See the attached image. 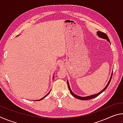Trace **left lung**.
Instances as JSON below:
<instances>
[{
	"label": "left lung",
	"mask_w": 123,
	"mask_h": 123,
	"mask_svg": "<svg viewBox=\"0 0 123 123\" xmlns=\"http://www.w3.org/2000/svg\"><path fill=\"white\" fill-rule=\"evenodd\" d=\"M97 35L99 37H100V38H104V39H106V40L110 43V39H109V37H108V36H107V35H106V34H105V33H104V32H101V31H97ZM112 73H113V72H112V73L111 77H110V80H109V82H108V83H107V85L105 86V88H104L103 89V90L100 92H99L98 93H97V94H93V95H89V96H87V97H80V96H79V95H77L76 94H75V93H74L73 92H72V90H71V89H70V86H69V82H68V81L67 80L68 87V88H69V91H70V94H71L73 95V96H74L75 98H76L78 99H80V100H89V99H91L94 98L98 97L99 95L101 93H103V92H104V91H105L106 89L107 88V87L108 86H109V85L110 83V81H111V80L112 76Z\"/></svg>",
	"instance_id": "8db88e82"
}]
</instances>
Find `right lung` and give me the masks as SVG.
Masks as SVG:
<instances>
[{
	"mask_svg": "<svg viewBox=\"0 0 123 123\" xmlns=\"http://www.w3.org/2000/svg\"><path fill=\"white\" fill-rule=\"evenodd\" d=\"M54 75L53 76V79H54ZM50 91H51V90H50V91L49 92V93H47V94L46 95H45V96H44V97H43V98H41V99H39V100H37V101H40V100H42V99H44V98H45V97H47V95H48V94H49V93H50Z\"/></svg>",
	"mask_w": 123,
	"mask_h": 123,
	"instance_id": "right-lung-1",
	"label": "right lung"
}]
</instances>
